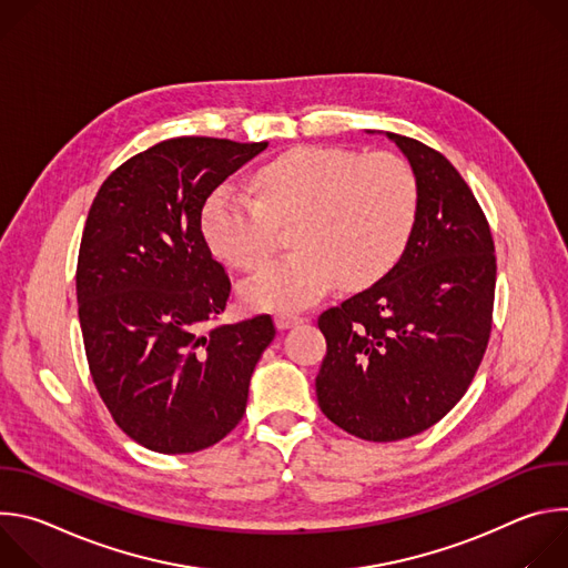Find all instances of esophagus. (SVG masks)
I'll return each instance as SVG.
<instances>
[{"label":"esophagus","mask_w":568,"mask_h":568,"mask_svg":"<svg viewBox=\"0 0 568 568\" xmlns=\"http://www.w3.org/2000/svg\"><path fill=\"white\" fill-rule=\"evenodd\" d=\"M274 321H276V328L278 331H287V328H294V326H298V323H303L305 316H301L296 312H278L274 316Z\"/></svg>","instance_id":"34e87169"}]
</instances>
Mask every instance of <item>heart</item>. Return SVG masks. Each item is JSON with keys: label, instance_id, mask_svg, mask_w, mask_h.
I'll list each match as a JSON object with an SVG mask.
<instances>
[{"label": "heart", "instance_id": "heart-1", "mask_svg": "<svg viewBox=\"0 0 568 568\" xmlns=\"http://www.w3.org/2000/svg\"><path fill=\"white\" fill-rule=\"evenodd\" d=\"M256 200L231 186L211 193L202 231L211 252L240 272L261 270L294 224L296 254L242 285L254 310L292 312L339 281L359 290L402 256L418 211L412 166L393 152L292 148L254 175Z\"/></svg>", "mask_w": 568, "mask_h": 568}]
</instances>
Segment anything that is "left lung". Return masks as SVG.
<instances>
[{
	"label": "left lung",
	"mask_w": 568,
	"mask_h": 568,
	"mask_svg": "<svg viewBox=\"0 0 568 568\" xmlns=\"http://www.w3.org/2000/svg\"><path fill=\"white\" fill-rule=\"evenodd\" d=\"M418 184L412 237L373 287L318 316L326 357L316 399L373 443L416 436L465 395L493 331L497 258L471 189L438 150L386 132Z\"/></svg>",
	"instance_id": "left-lung-1"
}]
</instances>
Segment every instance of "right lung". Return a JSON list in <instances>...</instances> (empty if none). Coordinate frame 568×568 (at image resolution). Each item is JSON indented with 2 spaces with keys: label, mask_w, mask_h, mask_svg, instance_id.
<instances>
[{
  "label": "right lung",
  "mask_w": 568,
  "mask_h": 568,
  "mask_svg": "<svg viewBox=\"0 0 568 568\" xmlns=\"http://www.w3.org/2000/svg\"><path fill=\"white\" fill-rule=\"evenodd\" d=\"M265 148L161 141L121 164L92 202L75 267L85 355L114 423L152 452L222 440L276 335L270 314L211 326L231 281L202 233L209 195Z\"/></svg>",
  "instance_id": "1"
}]
</instances>
